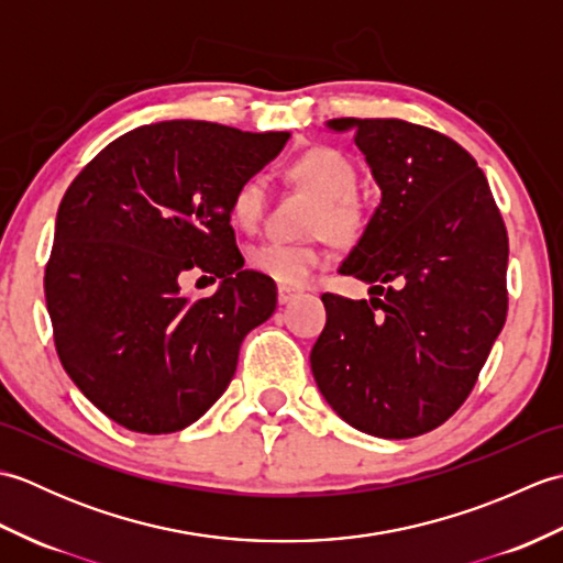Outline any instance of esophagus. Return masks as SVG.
I'll return each mask as SVG.
<instances>
[{
    "mask_svg": "<svg viewBox=\"0 0 563 563\" xmlns=\"http://www.w3.org/2000/svg\"><path fill=\"white\" fill-rule=\"evenodd\" d=\"M300 295V290H295V288H285V285H280L278 288V302L280 305H288V302H292L295 297Z\"/></svg>",
    "mask_w": 563,
    "mask_h": 563,
    "instance_id": "esophagus-1",
    "label": "esophagus"
}]
</instances>
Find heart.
I'll return each instance as SVG.
<instances>
[{"label": "heart", "instance_id": "obj_1", "mask_svg": "<svg viewBox=\"0 0 563 563\" xmlns=\"http://www.w3.org/2000/svg\"><path fill=\"white\" fill-rule=\"evenodd\" d=\"M290 181L319 198L312 218V232H327L333 242L351 246L363 236L367 214L357 200V172L351 159L331 147H312L288 164ZM268 190L261 176H246L230 198V218L244 232H254L266 212ZM246 263L285 288H300L327 263V251L319 244L261 242L249 249Z\"/></svg>", "mask_w": 563, "mask_h": 563}]
</instances>
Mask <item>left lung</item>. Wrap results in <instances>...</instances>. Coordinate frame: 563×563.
I'll use <instances>...</instances> for the list:
<instances>
[{
	"instance_id": "8db88e82",
	"label": "left lung",
	"mask_w": 563,
	"mask_h": 563,
	"mask_svg": "<svg viewBox=\"0 0 563 563\" xmlns=\"http://www.w3.org/2000/svg\"><path fill=\"white\" fill-rule=\"evenodd\" d=\"M329 128L351 130L382 200L341 266L373 297L321 295L327 327L309 363L345 423L423 435L470 397L506 324V224L484 172L448 135L399 118Z\"/></svg>"
}]
</instances>
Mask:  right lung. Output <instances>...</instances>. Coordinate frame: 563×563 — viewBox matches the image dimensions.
<instances>
[{
  "mask_svg": "<svg viewBox=\"0 0 563 563\" xmlns=\"http://www.w3.org/2000/svg\"><path fill=\"white\" fill-rule=\"evenodd\" d=\"M290 133L206 121L130 130L93 157L59 202L45 302L65 373L135 433H176L230 385L246 333L275 312V283L244 271L230 198ZM223 283L190 301L177 275Z\"/></svg>",
  "mask_w": 563,
  "mask_h": 563,
  "instance_id": "obj_1",
  "label": "right lung"
}]
</instances>
